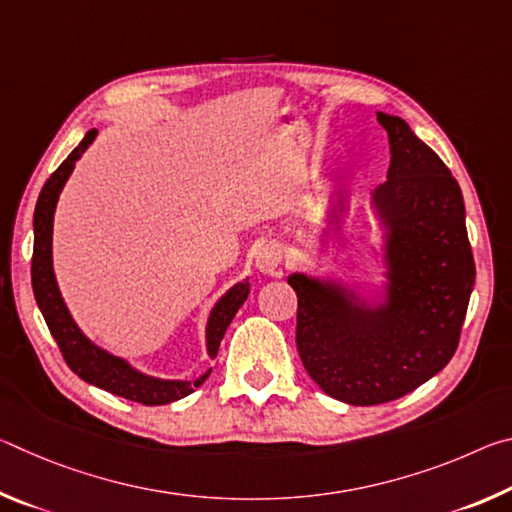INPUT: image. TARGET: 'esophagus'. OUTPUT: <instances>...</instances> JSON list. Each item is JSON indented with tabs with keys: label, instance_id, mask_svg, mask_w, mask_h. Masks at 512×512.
<instances>
[{
	"label": "esophagus",
	"instance_id": "obj_1",
	"mask_svg": "<svg viewBox=\"0 0 512 512\" xmlns=\"http://www.w3.org/2000/svg\"><path fill=\"white\" fill-rule=\"evenodd\" d=\"M255 266L264 275H282V250L275 244L262 246L255 255Z\"/></svg>",
	"mask_w": 512,
	"mask_h": 512
}]
</instances>
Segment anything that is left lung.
Masks as SVG:
<instances>
[{"label": "left lung", "instance_id": "8db88e82", "mask_svg": "<svg viewBox=\"0 0 512 512\" xmlns=\"http://www.w3.org/2000/svg\"><path fill=\"white\" fill-rule=\"evenodd\" d=\"M377 121L391 144L386 183L370 201L384 282L361 296L336 277H287L302 366L329 397L354 406L397 400L447 366L476 275L452 171L402 117L377 112Z\"/></svg>", "mask_w": 512, "mask_h": 512}]
</instances>
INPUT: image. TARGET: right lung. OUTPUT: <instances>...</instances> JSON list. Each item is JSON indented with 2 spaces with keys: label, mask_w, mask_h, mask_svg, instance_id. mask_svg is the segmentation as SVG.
<instances>
[{
  "label": "right lung",
  "mask_w": 512,
  "mask_h": 512,
  "mask_svg": "<svg viewBox=\"0 0 512 512\" xmlns=\"http://www.w3.org/2000/svg\"><path fill=\"white\" fill-rule=\"evenodd\" d=\"M97 128L85 133L81 144L67 155V160L51 173L49 180L42 187L38 196L36 212H33V259H31V284L33 296H36L38 307L45 316V323L49 327L51 336H54L60 352H63L65 363L72 372H76L88 384L103 388L112 395L126 397L131 402H140L146 406H160L176 402L180 397H187L194 393L203 381L210 377L212 368L203 372L201 377L194 381L187 379H160L144 375L142 370L133 368L131 363L115 354L99 348L92 343L88 336L81 332V327L74 323L72 314L65 305L63 296H60L56 275H54V259H51V239H54V212L58 196L63 192L67 178L72 176L74 164L79 162L81 155L88 151V146L97 137ZM250 293L248 280L237 282L230 287L223 296L216 300V305L210 311L205 325V348L207 357L214 359L219 352L221 339L225 329L232 323V318L244 305Z\"/></svg>",
  "instance_id": "obj_1"
}]
</instances>
